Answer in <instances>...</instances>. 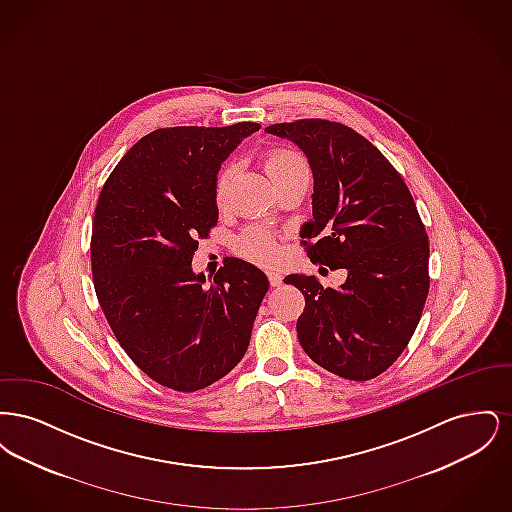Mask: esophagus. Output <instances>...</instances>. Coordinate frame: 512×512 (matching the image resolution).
I'll list each match as a JSON object with an SVG mask.
<instances>
[{
  "mask_svg": "<svg viewBox=\"0 0 512 512\" xmlns=\"http://www.w3.org/2000/svg\"><path fill=\"white\" fill-rule=\"evenodd\" d=\"M282 280H284V276H282L280 272H268V282H270V286H272V288L280 286V284H282Z\"/></svg>",
  "mask_w": 512,
  "mask_h": 512,
  "instance_id": "esophagus-1",
  "label": "esophagus"
}]
</instances>
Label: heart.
I'll return each mask as SVG.
<instances>
[{"label": "heart", "instance_id": "heart-1", "mask_svg": "<svg viewBox=\"0 0 512 512\" xmlns=\"http://www.w3.org/2000/svg\"><path fill=\"white\" fill-rule=\"evenodd\" d=\"M265 167L270 174V178L274 180V184H280L282 180L290 178L295 172L309 171L307 161L301 153L288 149V147H278L268 151L265 157ZM234 176V165H226L222 171L217 174L215 180V201L219 205H224L228 199V190H230V182ZM238 253L259 265H272L278 261L280 257V245L276 242V238L259 226H251L247 228L244 234L238 240Z\"/></svg>", "mask_w": 512, "mask_h": 512}]
</instances>
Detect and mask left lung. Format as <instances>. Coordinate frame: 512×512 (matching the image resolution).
Returning <instances> with one entry per match:
<instances>
[{
  "mask_svg": "<svg viewBox=\"0 0 512 512\" xmlns=\"http://www.w3.org/2000/svg\"><path fill=\"white\" fill-rule=\"evenodd\" d=\"M265 132L309 159L315 192L313 220L301 226L307 257L347 270L340 288L305 274L284 278L305 295L299 343L332 374L372 380L413 338L430 290V244L413 195L380 149L341 122L301 119Z\"/></svg>",
  "mask_w": 512,
  "mask_h": 512,
  "instance_id": "8db88e82",
  "label": "left lung"
}]
</instances>
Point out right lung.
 I'll return each mask as SVG.
<instances>
[{"mask_svg":"<svg viewBox=\"0 0 512 512\" xmlns=\"http://www.w3.org/2000/svg\"><path fill=\"white\" fill-rule=\"evenodd\" d=\"M259 128L153 130L126 151L99 194L90 244L99 305L126 355L165 388L203 390L247 351L268 292L265 272L228 257L205 284L192 259L219 220L222 161Z\"/></svg>","mask_w":512,"mask_h":512,"instance_id":"add662e5","label":"right lung"}]
</instances>
